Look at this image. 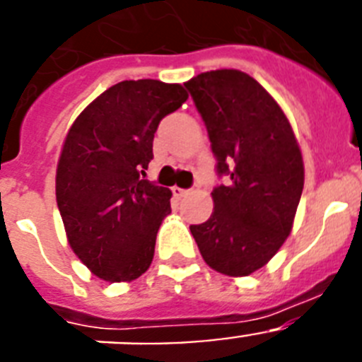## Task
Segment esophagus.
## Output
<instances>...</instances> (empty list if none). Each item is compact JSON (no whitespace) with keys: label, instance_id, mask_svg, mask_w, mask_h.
Listing matches in <instances>:
<instances>
[{"label":"esophagus","instance_id":"obj_1","mask_svg":"<svg viewBox=\"0 0 362 362\" xmlns=\"http://www.w3.org/2000/svg\"><path fill=\"white\" fill-rule=\"evenodd\" d=\"M172 192H174L175 197H185L190 194V190H185V188H179V187H174L172 188Z\"/></svg>","mask_w":362,"mask_h":362}]
</instances>
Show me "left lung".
Returning a JSON list of instances; mask_svg holds the SVG:
<instances>
[{
	"label": "left lung",
	"mask_w": 362,
	"mask_h": 362,
	"mask_svg": "<svg viewBox=\"0 0 362 362\" xmlns=\"http://www.w3.org/2000/svg\"><path fill=\"white\" fill-rule=\"evenodd\" d=\"M209 130L217 174L214 214L192 225L204 263L245 277L263 268L292 232L305 165L288 117L252 76L235 69L185 83Z\"/></svg>",
	"instance_id": "8db88e82"
}]
</instances>
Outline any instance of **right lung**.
<instances>
[{"label":"right lung","instance_id":"1","mask_svg":"<svg viewBox=\"0 0 362 362\" xmlns=\"http://www.w3.org/2000/svg\"><path fill=\"white\" fill-rule=\"evenodd\" d=\"M188 99L179 83L121 81L76 117L56 172L57 209L74 254L108 283L148 270L172 192L143 179L158 124Z\"/></svg>","mask_w":362,"mask_h":362}]
</instances>
